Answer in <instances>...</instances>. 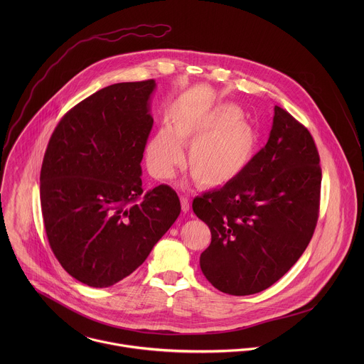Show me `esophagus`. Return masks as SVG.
I'll return each instance as SVG.
<instances>
[{
    "mask_svg": "<svg viewBox=\"0 0 364 364\" xmlns=\"http://www.w3.org/2000/svg\"><path fill=\"white\" fill-rule=\"evenodd\" d=\"M181 208L183 213H188L191 210V203H189V199L185 198V196H181Z\"/></svg>",
    "mask_w": 364,
    "mask_h": 364,
    "instance_id": "1",
    "label": "esophagus"
}]
</instances>
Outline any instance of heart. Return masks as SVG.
<instances>
[{
	"instance_id": "1",
	"label": "heart",
	"mask_w": 364,
	"mask_h": 364,
	"mask_svg": "<svg viewBox=\"0 0 364 364\" xmlns=\"http://www.w3.org/2000/svg\"><path fill=\"white\" fill-rule=\"evenodd\" d=\"M242 117V109L232 104L175 114L171 129H159L147 144L150 172L158 179L172 178L183 159L181 146H191L188 168L202 188L232 183L252 162L259 141L255 127Z\"/></svg>"
}]
</instances>
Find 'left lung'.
<instances>
[{
  "instance_id": "8db88e82",
  "label": "left lung",
  "mask_w": 364,
  "mask_h": 364,
  "mask_svg": "<svg viewBox=\"0 0 364 364\" xmlns=\"http://www.w3.org/2000/svg\"><path fill=\"white\" fill-rule=\"evenodd\" d=\"M311 133L274 106L266 146L232 183L193 199L211 242L200 255L208 282L231 296L259 293L299 260L311 241L321 196Z\"/></svg>"
}]
</instances>
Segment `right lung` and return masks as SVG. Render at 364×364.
Segmentation results:
<instances>
[{
    "label": "right lung",
    "instance_id": "1",
    "mask_svg": "<svg viewBox=\"0 0 364 364\" xmlns=\"http://www.w3.org/2000/svg\"><path fill=\"white\" fill-rule=\"evenodd\" d=\"M156 81L105 87L70 109L49 140L41 205L53 254L78 282L109 287L133 273L181 213L176 192L143 195Z\"/></svg>",
    "mask_w": 364,
    "mask_h": 364
}]
</instances>
